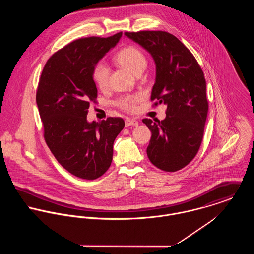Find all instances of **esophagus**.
<instances>
[{"label":"esophagus","instance_id":"obj_1","mask_svg":"<svg viewBox=\"0 0 254 254\" xmlns=\"http://www.w3.org/2000/svg\"><path fill=\"white\" fill-rule=\"evenodd\" d=\"M139 124V122L135 119H131V118H127L125 120V126L129 127V126H137Z\"/></svg>","mask_w":254,"mask_h":254}]
</instances>
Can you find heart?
<instances>
[{
    "label": "heart",
    "instance_id": "b5f03b06",
    "mask_svg": "<svg viewBox=\"0 0 254 254\" xmlns=\"http://www.w3.org/2000/svg\"><path fill=\"white\" fill-rule=\"evenodd\" d=\"M115 62L128 71L137 75L143 72L146 65L145 55L138 48L128 46L120 50L115 56ZM109 69L105 63H98L93 69V79L100 89H106L109 84ZM141 94L126 95L121 97L116 105L123 110L133 112L137 109V104L142 100Z\"/></svg>",
    "mask_w": 254,
    "mask_h": 254
}]
</instances>
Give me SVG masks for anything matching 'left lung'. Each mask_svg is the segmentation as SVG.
<instances>
[{
	"mask_svg": "<svg viewBox=\"0 0 254 254\" xmlns=\"http://www.w3.org/2000/svg\"><path fill=\"white\" fill-rule=\"evenodd\" d=\"M125 36L151 55L156 75L150 100H157L155 106H167L165 119H143L151 132L148 159L163 171H178L194 158L202 141L208 111L204 75L190 50L168 32H125Z\"/></svg>",
	"mask_w": 254,
	"mask_h": 254,
	"instance_id": "left-lung-1",
	"label": "left lung"
}]
</instances>
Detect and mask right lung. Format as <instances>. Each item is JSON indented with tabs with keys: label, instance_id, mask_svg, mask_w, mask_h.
<instances>
[{
	"label": "right lung",
	"instance_id": "obj_1",
	"mask_svg": "<svg viewBox=\"0 0 254 254\" xmlns=\"http://www.w3.org/2000/svg\"><path fill=\"white\" fill-rule=\"evenodd\" d=\"M121 36L73 41L48 60L39 80L36 103L45 141L59 163L81 179L95 180L107 172L114 140L125 125L120 117L87 120L98 96L94 66Z\"/></svg>",
	"mask_w": 254,
	"mask_h": 254
}]
</instances>
